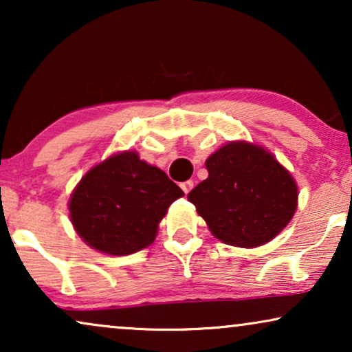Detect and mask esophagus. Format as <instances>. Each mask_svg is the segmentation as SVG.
Wrapping results in <instances>:
<instances>
[{"label":"esophagus","instance_id":"obj_1","mask_svg":"<svg viewBox=\"0 0 352 352\" xmlns=\"http://www.w3.org/2000/svg\"><path fill=\"white\" fill-rule=\"evenodd\" d=\"M192 187H194V181H184V182H181V189H182V192H184V194L187 195L190 192V189Z\"/></svg>","mask_w":352,"mask_h":352}]
</instances>
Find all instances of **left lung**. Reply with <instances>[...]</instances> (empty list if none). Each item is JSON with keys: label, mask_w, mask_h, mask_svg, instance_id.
Returning a JSON list of instances; mask_svg holds the SVG:
<instances>
[{"label": "left lung", "mask_w": 352, "mask_h": 352, "mask_svg": "<svg viewBox=\"0 0 352 352\" xmlns=\"http://www.w3.org/2000/svg\"><path fill=\"white\" fill-rule=\"evenodd\" d=\"M205 166L208 177L187 199L223 243L261 247L292 221L298 206V184L267 148L230 141L211 153Z\"/></svg>", "instance_id": "left-lung-1"}]
</instances>
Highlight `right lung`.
<instances>
[{
  "label": "right lung",
  "instance_id": "obj_1",
  "mask_svg": "<svg viewBox=\"0 0 352 352\" xmlns=\"http://www.w3.org/2000/svg\"><path fill=\"white\" fill-rule=\"evenodd\" d=\"M184 195L136 151L117 152L81 177L69 200L72 226L93 250L126 256L151 247L173 201Z\"/></svg>",
  "mask_w": 352,
  "mask_h": 352
}]
</instances>
